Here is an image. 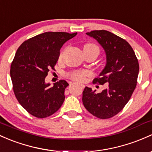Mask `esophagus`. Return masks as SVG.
Returning <instances> with one entry per match:
<instances>
[{"label": "esophagus", "instance_id": "obj_1", "mask_svg": "<svg viewBox=\"0 0 152 152\" xmlns=\"http://www.w3.org/2000/svg\"><path fill=\"white\" fill-rule=\"evenodd\" d=\"M79 86H80V87L82 89L84 88V86H83V85H79Z\"/></svg>", "mask_w": 152, "mask_h": 152}]
</instances>
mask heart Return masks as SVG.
Listing matches in <instances>:
<instances>
[{
	"label": "heart",
	"instance_id": "obj_1",
	"mask_svg": "<svg viewBox=\"0 0 152 152\" xmlns=\"http://www.w3.org/2000/svg\"><path fill=\"white\" fill-rule=\"evenodd\" d=\"M84 48H96V49L99 50L98 47L92 43L86 44L84 46ZM61 56H62V54L60 55V57H61ZM88 75H90V72L88 71H75L72 72L70 74V77H71L72 79H73L75 81H77V82H83L85 79H86V77Z\"/></svg>",
	"mask_w": 152,
	"mask_h": 152
}]
</instances>
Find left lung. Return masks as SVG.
<instances>
[{
	"instance_id": "1",
	"label": "left lung",
	"mask_w": 152,
	"mask_h": 152,
	"mask_svg": "<svg viewBox=\"0 0 152 152\" xmlns=\"http://www.w3.org/2000/svg\"><path fill=\"white\" fill-rule=\"evenodd\" d=\"M86 35L94 37L104 48L107 62L94 83L107 88L96 93L86 87L83 103L91 114L100 119H108L124 108L135 88L139 64L134 50L128 42L107 30H94Z\"/></svg>"
}]
</instances>
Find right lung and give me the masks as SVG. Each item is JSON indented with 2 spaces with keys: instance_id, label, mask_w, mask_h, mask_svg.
Returning a JSON list of instances; mask_svg holds the SVG:
<instances>
[{
  "instance_id": "add662e5",
  "label": "right lung",
  "mask_w": 152,
  "mask_h": 152,
  "mask_svg": "<svg viewBox=\"0 0 152 152\" xmlns=\"http://www.w3.org/2000/svg\"><path fill=\"white\" fill-rule=\"evenodd\" d=\"M77 35L47 32L25 40L19 47L11 65L14 94L30 115L45 118L54 114L64 101L67 82L61 80L50 87L45 77L54 69L62 45Z\"/></svg>"
}]
</instances>
